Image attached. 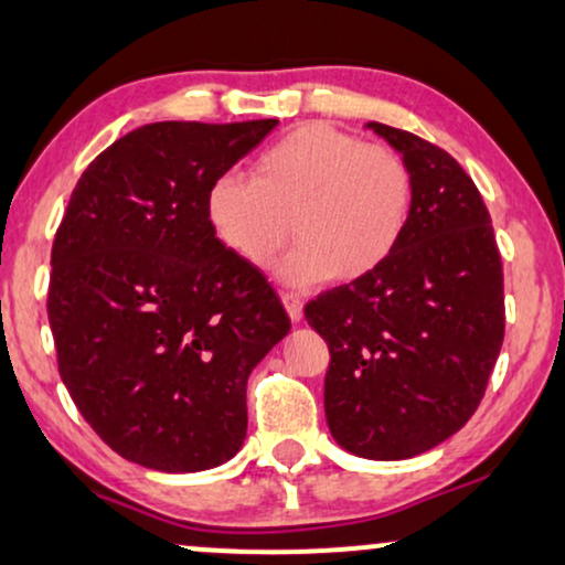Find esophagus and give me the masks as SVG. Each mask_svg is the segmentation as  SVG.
Wrapping results in <instances>:
<instances>
[{
    "label": "esophagus",
    "instance_id": "esophagus-1",
    "mask_svg": "<svg viewBox=\"0 0 565 565\" xmlns=\"http://www.w3.org/2000/svg\"><path fill=\"white\" fill-rule=\"evenodd\" d=\"M281 302H284V307H287L291 323H299V320H302V310H305L302 297L295 295V291H281Z\"/></svg>",
    "mask_w": 565,
    "mask_h": 565
}]
</instances>
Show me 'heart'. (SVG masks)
I'll list each match as a JSON object with an SVG mask.
<instances>
[{
  "instance_id": "1",
  "label": "heart",
  "mask_w": 565,
  "mask_h": 565,
  "mask_svg": "<svg viewBox=\"0 0 565 565\" xmlns=\"http://www.w3.org/2000/svg\"><path fill=\"white\" fill-rule=\"evenodd\" d=\"M414 182L394 148L326 125H302L253 163V177L221 174L205 198L213 232L255 268L278 266L289 284L360 278L394 253L409 224Z\"/></svg>"
}]
</instances>
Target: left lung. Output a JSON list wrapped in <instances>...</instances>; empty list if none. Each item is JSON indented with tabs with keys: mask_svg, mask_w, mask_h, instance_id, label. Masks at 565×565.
Returning <instances> with one entry per match:
<instances>
[{
	"mask_svg": "<svg viewBox=\"0 0 565 565\" xmlns=\"http://www.w3.org/2000/svg\"><path fill=\"white\" fill-rule=\"evenodd\" d=\"M409 163L414 203L394 253L305 307L323 335L326 419L362 459L430 451L480 406L505 331L503 266L490 213L443 148L367 122Z\"/></svg>",
	"mask_w": 565,
	"mask_h": 565,
	"instance_id": "obj_1",
	"label": "left lung"
}]
</instances>
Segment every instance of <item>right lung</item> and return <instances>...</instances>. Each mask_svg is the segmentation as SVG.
Returning <instances> with one entry per match:
<instances>
[{
  "label": "right lung",
  "mask_w": 565,
  "mask_h": 565,
  "mask_svg": "<svg viewBox=\"0 0 565 565\" xmlns=\"http://www.w3.org/2000/svg\"><path fill=\"white\" fill-rule=\"evenodd\" d=\"M276 125H142L75 184L52 247L49 326L75 406L127 461L203 472L242 448L247 377L291 320L216 237L205 198Z\"/></svg>",
  "instance_id": "right-lung-1"
}]
</instances>
